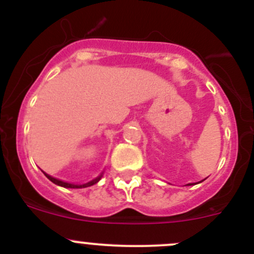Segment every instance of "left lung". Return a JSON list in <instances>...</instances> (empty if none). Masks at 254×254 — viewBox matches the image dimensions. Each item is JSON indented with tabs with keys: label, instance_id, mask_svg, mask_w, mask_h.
<instances>
[{
	"label": "left lung",
	"instance_id": "1",
	"mask_svg": "<svg viewBox=\"0 0 254 254\" xmlns=\"http://www.w3.org/2000/svg\"><path fill=\"white\" fill-rule=\"evenodd\" d=\"M190 186H191V183H190Z\"/></svg>",
	"mask_w": 254,
	"mask_h": 254
}]
</instances>
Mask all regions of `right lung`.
Listing matches in <instances>:
<instances>
[{"label":"right lung","mask_w":254,"mask_h":254,"mask_svg":"<svg viewBox=\"0 0 254 254\" xmlns=\"http://www.w3.org/2000/svg\"><path fill=\"white\" fill-rule=\"evenodd\" d=\"M44 175L47 176V178L50 179L53 183L58 184V186H60V187H64V188H86V187H91V186H93V184H96L97 182H99V179L102 178V175H103V173H102L101 176L97 177V178L92 179V181L88 182V183H84V184H71V183H67V182H63V181H60V179L54 178V177L49 176V175H47V173H44Z\"/></svg>","instance_id":"obj_1"}]
</instances>
